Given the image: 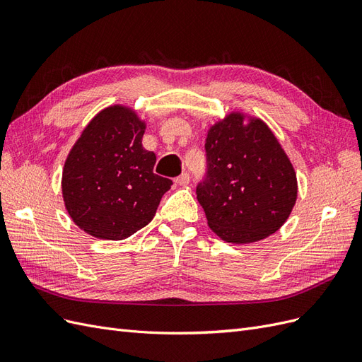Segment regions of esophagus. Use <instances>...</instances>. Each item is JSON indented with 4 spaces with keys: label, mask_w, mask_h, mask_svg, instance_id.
<instances>
[{
    "label": "esophagus",
    "mask_w": 362,
    "mask_h": 362,
    "mask_svg": "<svg viewBox=\"0 0 362 362\" xmlns=\"http://www.w3.org/2000/svg\"><path fill=\"white\" fill-rule=\"evenodd\" d=\"M189 182H190V175L187 172H184L180 175V177L175 178V184L177 185H187Z\"/></svg>",
    "instance_id": "esophagus-1"
}]
</instances>
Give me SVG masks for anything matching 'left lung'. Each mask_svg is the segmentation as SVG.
I'll return each instance as SVG.
<instances>
[{
    "instance_id": "1",
    "label": "left lung",
    "mask_w": 362,
    "mask_h": 362,
    "mask_svg": "<svg viewBox=\"0 0 362 362\" xmlns=\"http://www.w3.org/2000/svg\"><path fill=\"white\" fill-rule=\"evenodd\" d=\"M206 177L196 189L211 231L226 243L259 242L298 199L290 158L264 120L231 112L208 129Z\"/></svg>"
}]
</instances>
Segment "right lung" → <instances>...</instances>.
Returning <instances> with one entry per match:
<instances>
[{
    "instance_id": "obj_1",
    "label": "right lung",
    "mask_w": 362,
    "mask_h": 362,
    "mask_svg": "<svg viewBox=\"0 0 362 362\" xmlns=\"http://www.w3.org/2000/svg\"><path fill=\"white\" fill-rule=\"evenodd\" d=\"M146 122L134 108L105 107L66 157L62 194L74 223L103 240H124L146 226L172 181L154 173L156 154L141 145Z\"/></svg>"
}]
</instances>
